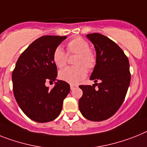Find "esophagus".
I'll list each match as a JSON object with an SVG mask.
<instances>
[{
	"label": "esophagus",
	"instance_id": "1",
	"mask_svg": "<svg viewBox=\"0 0 147 147\" xmlns=\"http://www.w3.org/2000/svg\"><path fill=\"white\" fill-rule=\"evenodd\" d=\"M70 86H71V90H74L75 88L77 87V86H75V85H71Z\"/></svg>",
	"mask_w": 147,
	"mask_h": 147
}]
</instances>
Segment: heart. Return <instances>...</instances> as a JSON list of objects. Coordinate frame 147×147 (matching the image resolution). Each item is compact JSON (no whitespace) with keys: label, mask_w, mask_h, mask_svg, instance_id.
I'll use <instances>...</instances> for the list:
<instances>
[{"label":"heart","mask_w":147,"mask_h":147,"mask_svg":"<svg viewBox=\"0 0 147 147\" xmlns=\"http://www.w3.org/2000/svg\"><path fill=\"white\" fill-rule=\"evenodd\" d=\"M67 51L69 55L77 54L74 61V67H68L59 73L60 80L75 85L86 76V70L91 71L95 67L96 55L89 48V44L81 37H76L67 44ZM67 56L61 47H57L53 53V61L56 67L62 68L67 64Z\"/></svg>","instance_id":"heart-1"}]
</instances>
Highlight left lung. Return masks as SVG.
Instances as JSON below:
<instances>
[{
	"label": "left lung",
	"mask_w": 147,
	"mask_h": 147,
	"mask_svg": "<svg viewBox=\"0 0 147 147\" xmlns=\"http://www.w3.org/2000/svg\"><path fill=\"white\" fill-rule=\"evenodd\" d=\"M86 36L96 51V62L90 77L95 83L80 86L83 94L79 109L88 120L102 121L115 115L123 102L131 80L129 62L122 49L108 37L96 32Z\"/></svg>",
	"instance_id": "left-lung-1"
}]
</instances>
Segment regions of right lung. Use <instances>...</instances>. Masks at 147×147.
Masks as SVG:
<instances>
[{
  "mask_svg": "<svg viewBox=\"0 0 147 147\" xmlns=\"http://www.w3.org/2000/svg\"><path fill=\"white\" fill-rule=\"evenodd\" d=\"M67 36H44L34 41L21 54L12 75L13 93L21 109L38 123L52 121L60 115L70 86L57 80V67L53 53ZM46 81L55 82L49 89Z\"/></svg>",
  "mask_w": 147,
  "mask_h": 147,
  "instance_id": "add662e5",
  "label": "right lung"
}]
</instances>
